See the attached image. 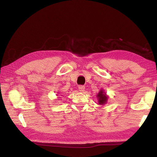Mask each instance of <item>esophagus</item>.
I'll use <instances>...</instances> for the list:
<instances>
[{
  "label": "esophagus",
  "mask_w": 157,
  "mask_h": 157,
  "mask_svg": "<svg viewBox=\"0 0 157 157\" xmlns=\"http://www.w3.org/2000/svg\"><path fill=\"white\" fill-rule=\"evenodd\" d=\"M84 89H85V86H82V85L78 86V90H79V91H80V92H83L84 90Z\"/></svg>",
  "instance_id": "1"
}]
</instances>
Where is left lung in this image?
Here are the masks:
<instances>
[{"mask_svg":"<svg viewBox=\"0 0 157 157\" xmlns=\"http://www.w3.org/2000/svg\"><path fill=\"white\" fill-rule=\"evenodd\" d=\"M98 97L99 99V104H104L105 103H106L107 100V98L105 96V94L103 90H101L100 92H99Z\"/></svg>","mask_w":157,"mask_h":157,"instance_id":"left-lung-1","label":"left lung"}]
</instances>
